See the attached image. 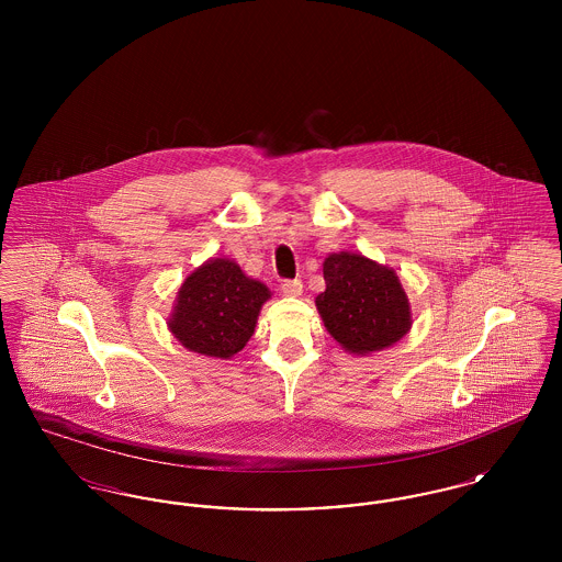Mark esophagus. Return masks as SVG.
<instances>
[{
    "label": "esophagus",
    "instance_id": "34e87169",
    "mask_svg": "<svg viewBox=\"0 0 562 562\" xmlns=\"http://www.w3.org/2000/svg\"><path fill=\"white\" fill-rule=\"evenodd\" d=\"M282 293L289 294V296H299V294L303 293V282L301 280H284L282 282Z\"/></svg>",
    "mask_w": 562,
    "mask_h": 562
}]
</instances>
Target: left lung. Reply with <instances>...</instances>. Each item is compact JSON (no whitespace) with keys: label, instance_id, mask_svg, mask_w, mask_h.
I'll use <instances>...</instances> for the list:
<instances>
[{"label":"left lung","instance_id":"1","mask_svg":"<svg viewBox=\"0 0 562 562\" xmlns=\"http://www.w3.org/2000/svg\"><path fill=\"white\" fill-rule=\"evenodd\" d=\"M324 293L316 296L324 326L353 353L394 346L411 328V307L398 276L353 252L328 255Z\"/></svg>","mask_w":562,"mask_h":562}]
</instances>
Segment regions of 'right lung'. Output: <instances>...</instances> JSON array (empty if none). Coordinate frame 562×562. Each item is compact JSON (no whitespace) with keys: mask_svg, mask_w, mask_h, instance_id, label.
<instances>
[{"mask_svg":"<svg viewBox=\"0 0 562 562\" xmlns=\"http://www.w3.org/2000/svg\"><path fill=\"white\" fill-rule=\"evenodd\" d=\"M268 299V286L246 278L234 261L213 259L183 282L168 326L189 351L229 358L252 337Z\"/></svg>","mask_w":562,"mask_h":562,"instance_id":"add662e5","label":"right lung"}]
</instances>
